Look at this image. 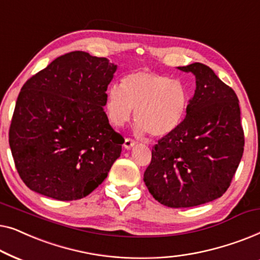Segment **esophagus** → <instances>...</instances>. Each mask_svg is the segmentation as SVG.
<instances>
[{"mask_svg":"<svg viewBox=\"0 0 260 260\" xmlns=\"http://www.w3.org/2000/svg\"><path fill=\"white\" fill-rule=\"evenodd\" d=\"M135 145H136V142L130 140V138H125V141H124V143H123V147H124V149H126V150H129V149L134 148Z\"/></svg>","mask_w":260,"mask_h":260,"instance_id":"1","label":"esophagus"}]
</instances>
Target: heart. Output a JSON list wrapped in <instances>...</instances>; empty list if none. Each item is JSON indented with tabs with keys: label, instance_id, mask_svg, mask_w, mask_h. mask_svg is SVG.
Instances as JSON below:
<instances>
[{
	"label": "heart",
	"instance_id": "obj_1",
	"mask_svg": "<svg viewBox=\"0 0 260 260\" xmlns=\"http://www.w3.org/2000/svg\"><path fill=\"white\" fill-rule=\"evenodd\" d=\"M189 92L180 80L149 70H140L123 78L122 86L113 84L106 91L105 111L110 123L120 127L135 110L136 133L163 138L182 124L189 105Z\"/></svg>",
	"mask_w": 260,
	"mask_h": 260
}]
</instances>
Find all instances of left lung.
I'll list each match as a JSON object with an SVG mask.
<instances>
[{
	"mask_svg": "<svg viewBox=\"0 0 260 260\" xmlns=\"http://www.w3.org/2000/svg\"><path fill=\"white\" fill-rule=\"evenodd\" d=\"M193 73L195 88L179 129L154 145L144 183L162 205L194 207L222 197L244 152L239 101L200 62L177 67Z\"/></svg>",
	"mask_w": 260,
	"mask_h": 260,
	"instance_id": "1",
	"label": "left lung"
}]
</instances>
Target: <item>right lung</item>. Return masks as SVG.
<instances>
[{"instance_id":"obj_1","label":"right lung","mask_w":260,"mask_h":260,"mask_svg":"<svg viewBox=\"0 0 260 260\" xmlns=\"http://www.w3.org/2000/svg\"><path fill=\"white\" fill-rule=\"evenodd\" d=\"M116 71L106 58L76 51L26 81L14 110L9 145L29 189L71 201L106 179L124 142L104 111Z\"/></svg>"}]
</instances>
